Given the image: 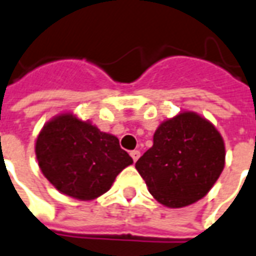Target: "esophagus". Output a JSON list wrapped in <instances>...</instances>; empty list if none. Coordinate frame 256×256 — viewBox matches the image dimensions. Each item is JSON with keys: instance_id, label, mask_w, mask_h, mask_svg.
I'll return each instance as SVG.
<instances>
[{"instance_id": "esophagus-1", "label": "esophagus", "mask_w": 256, "mask_h": 256, "mask_svg": "<svg viewBox=\"0 0 256 256\" xmlns=\"http://www.w3.org/2000/svg\"><path fill=\"white\" fill-rule=\"evenodd\" d=\"M130 156H132V160H134V162H136V160H138V158L140 156V152H138V150H132V152H130Z\"/></svg>"}]
</instances>
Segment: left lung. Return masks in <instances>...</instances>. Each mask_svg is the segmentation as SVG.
I'll return each instance as SVG.
<instances>
[{"instance_id": "1", "label": "left lung", "mask_w": 256, "mask_h": 256, "mask_svg": "<svg viewBox=\"0 0 256 256\" xmlns=\"http://www.w3.org/2000/svg\"><path fill=\"white\" fill-rule=\"evenodd\" d=\"M136 168L160 203L172 208L202 199L224 168V142L211 122L183 112L156 128Z\"/></svg>"}]
</instances>
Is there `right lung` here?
Here are the masks:
<instances>
[{"label": "right lung", "mask_w": 256, "mask_h": 256, "mask_svg": "<svg viewBox=\"0 0 256 256\" xmlns=\"http://www.w3.org/2000/svg\"><path fill=\"white\" fill-rule=\"evenodd\" d=\"M42 174L62 194L92 200L112 187L132 158L118 138L66 112L44 126L36 142Z\"/></svg>", "instance_id": "obj_1"}]
</instances>
